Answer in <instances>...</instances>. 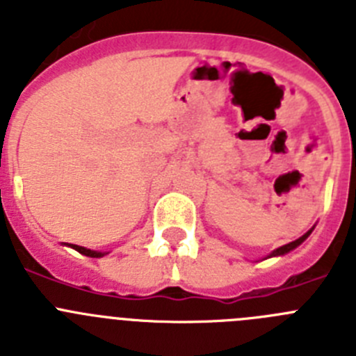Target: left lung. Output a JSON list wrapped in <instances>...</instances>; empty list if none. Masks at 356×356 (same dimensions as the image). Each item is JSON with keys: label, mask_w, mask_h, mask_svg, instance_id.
<instances>
[{"label": "left lung", "mask_w": 356, "mask_h": 356, "mask_svg": "<svg viewBox=\"0 0 356 356\" xmlns=\"http://www.w3.org/2000/svg\"><path fill=\"white\" fill-rule=\"evenodd\" d=\"M312 229H314V228H312ZM312 229H308L307 234H305V235H301L300 238H296V241L289 242V244H285V246H282V248H278V250H275V251H273V253L269 254V259H271V257H282V254L289 253V251H292V250H294V248H298V246H300L301 242H303L305 238L308 237V235L312 234Z\"/></svg>", "instance_id": "obj_1"}]
</instances>
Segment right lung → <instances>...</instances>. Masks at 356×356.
<instances>
[{"mask_svg":"<svg viewBox=\"0 0 356 356\" xmlns=\"http://www.w3.org/2000/svg\"><path fill=\"white\" fill-rule=\"evenodd\" d=\"M69 246H71L72 250H76L78 253L85 254V257H92V259H99V257L106 254V253H102V251H92V250H87V248L83 246H76V244H69Z\"/></svg>","mask_w":356,"mask_h":356,"instance_id":"add662e5","label":"right lung"}]
</instances>
